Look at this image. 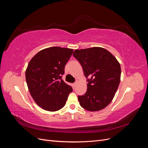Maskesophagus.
Listing matches in <instances>:
<instances>
[{
  "label": "esophagus",
  "mask_w": 148,
  "mask_h": 148,
  "mask_svg": "<svg viewBox=\"0 0 148 148\" xmlns=\"http://www.w3.org/2000/svg\"><path fill=\"white\" fill-rule=\"evenodd\" d=\"M73 87H75V86H76V85H77V82H75V83H74L73 84Z\"/></svg>",
  "instance_id": "esophagus-1"
}]
</instances>
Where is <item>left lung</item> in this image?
<instances>
[{
    "label": "left lung",
    "mask_w": 148,
    "mask_h": 148,
    "mask_svg": "<svg viewBox=\"0 0 148 148\" xmlns=\"http://www.w3.org/2000/svg\"><path fill=\"white\" fill-rule=\"evenodd\" d=\"M73 56L82 66L87 81V91L78 96L79 104L88 111H98L108 106L120 82L119 62L104 48L94 47L77 49Z\"/></svg>",
    "instance_id": "1"
}]
</instances>
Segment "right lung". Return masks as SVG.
<instances>
[{
  "instance_id": "obj_1",
  "label": "right lung",
  "mask_w": 148,
  "mask_h": 148,
  "mask_svg": "<svg viewBox=\"0 0 148 148\" xmlns=\"http://www.w3.org/2000/svg\"><path fill=\"white\" fill-rule=\"evenodd\" d=\"M73 50L51 47L38 52L26 70V81L31 96L44 110L55 112L66 104L73 89L62 79L66 62Z\"/></svg>"
}]
</instances>
